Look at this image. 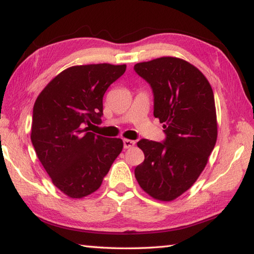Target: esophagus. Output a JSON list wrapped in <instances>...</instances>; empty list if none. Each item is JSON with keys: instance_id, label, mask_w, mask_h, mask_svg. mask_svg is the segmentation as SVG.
Here are the masks:
<instances>
[{"instance_id": "obj_1", "label": "esophagus", "mask_w": 254, "mask_h": 254, "mask_svg": "<svg viewBox=\"0 0 254 254\" xmlns=\"http://www.w3.org/2000/svg\"><path fill=\"white\" fill-rule=\"evenodd\" d=\"M134 144H135V141H132V140H128V139H124L123 140V147H124V149H130Z\"/></svg>"}]
</instances>
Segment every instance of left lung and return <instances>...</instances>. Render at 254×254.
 <instances>
[{"instance_id":"obj_1","label":"left lung","mask_w":254,"mask_h":254,"mask_svg":"<svg viewBox=\"0 0 254 254\" xmlns=\"http://www.w3.org/2000/svg\"><path fill=\"white\" fill-rule=\"evenodd\" d=\"M134 71L152 89L153 115L163 123L166 135L162 142H137L144 161L134 175L150 196L169 201L192 186L216 143L213 89L196 67L179 58L139 63Z\"/></svg>"}]
</instances>
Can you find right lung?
I'll list each match as a JSON object with an SVG mask.
<instances>
[{
	"label": "right lung",
	"instance_id": "right-lung-1",
	"mask_svg": "<svg viewBox=\"0 0 254 254\" xmlns=\"http://www.w3.org/2000/svg\"><path fill=\"white\" fill-rule=\"evenodd\" d=\"M126 65L67 68L46 86L32 112L31 142L53 184L71 198L101 187L123 142L88 132L100 124L103 96Z\"/></svg>",
	"mask_w": 254,
	"mask_h": 254
}]
</instances>
